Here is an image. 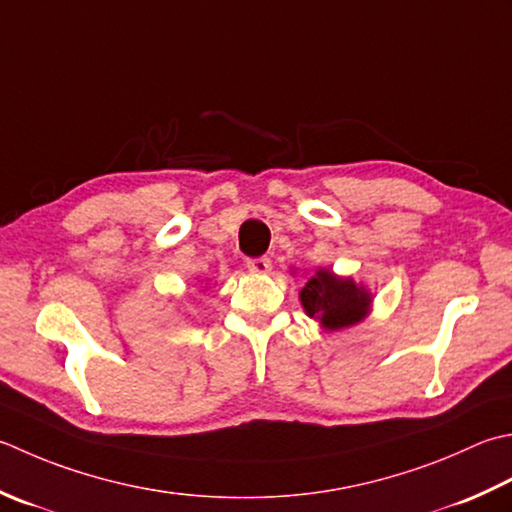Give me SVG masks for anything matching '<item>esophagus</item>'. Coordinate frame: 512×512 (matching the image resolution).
Segmentation results:
<instances>
[{
  "instance_id": "esophagus-1",
  "label": "esophagus",
  "mask_w": 512,
  "mask_h": 512,
  "mask_svg": "<svg viewBox=\"0 0 512 512\" xmlns=\"http://www.w3.org/2000/svg\"><path fill=\"white\" fill-rule=\"evenodd\" d=\"M246 268L255 275H268L270 268H273V262L268 257H253L246 262Z\"/></svg>"
}]
</instances>
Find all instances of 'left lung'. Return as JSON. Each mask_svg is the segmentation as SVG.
<instances>
[{
    "label": "left lung",
    "mask_w": 512,
    "mask_h": 512,
    "mask_svg": "<svg viewBox=\"0 0 512 512\" xmlns=\"http://www.w3.org/2000/svg\"><path fill=\"white\" fill-rule=\"evenodd\" d=\"M295 273V270H290ZM304 313L324 330H344L355 326L373 310V293L353 277L335 275L328 268H317L306 286L299 290Z\"/></svg>",
    "instance_id": "left-lung-1"
}]
</instances>
